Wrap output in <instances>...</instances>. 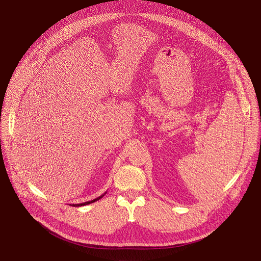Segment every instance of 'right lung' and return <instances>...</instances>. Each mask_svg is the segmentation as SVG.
<instances>
[{
	"label": "right lung",
	"instance_id": "1",
	"mask_svg": "<svg viewBox=\"0 0 261 261\" xmlns=\"http://www.w3.org/2000/svg\"><path fill=\"white\" fill-rule=\"evenodd\" d=\"M106 193V192H105ZM104 193V194H105ZM104 194H102L101 196H99V197H97V198H95V199H93V200H91V201H86V202H84V203H77V204H72L73 206H83V205H87V204H90V203H92V202H95V201H97V200H99L100 198H102L103 196H104Z\"/></svg>",
	"mask_w": 261,
	"mask_h": 261
}]
</instances>
